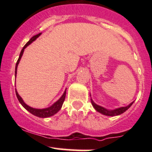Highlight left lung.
<instances>
[{
    "mask_svg": "<svg viewBox=\"0 0 152 152\" xmlns=\"http://www.w3.org/2000/svg\"><path fill=\"white\" fill-rule=\"evenodd\" d=\"M91 103H92V105H93V107L95 108V110H96L97 112H99V113H102V114L104 115L115 116V115H119L122 114V113H124V112L126 111V110H128V109L132 105V104L134 103V102H132L130 104L126 106V107H120V108L115 109V110H107V109L104 108V107H101V106L97 105L96 104H95L94 102H93V101L92 100V99H91Z\"/></svg>",
    "mask_w": 152,
    "mask_h": 152,
    "instance_id": "8db88e82",
    "label": "left lung"
}]
</instances>
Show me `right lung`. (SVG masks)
I'll return each mask as SVG.
<instances>
[{
    "instance_id": "1",
    "label": "right lung",
    "mask_w": 152,
    "mask_h": 152,
    "mask_svg": "<svg viewBox=\"0 0 152 152\" xmlns=\"http://www.w3.org/2000/svg\"><path fill=\"white\" fill-rule=\"evenodd\" d=\"M40 34H41V33H39V34H38L35 35V36L32 37L30 39V40H29L28 42H27L25 45H24V47L23 48V49L21 50L20 53V56H19V58H18V61H17L16 66H15V77H16L18 65V64H19V62H20V60L21 57H22L23 53V51H24V49L28 46V45H30L32 42H34V41L37 38L39 37L40 36ZM15 93H16V96H17V98H18V101H19L20 103L22 104L23 107L26 110H28L29 113H31L32 115H35V116H37V117H39V118L50 117V116H52V115H53L56 114L57 112H59V110L61 109V107H62V104H63V102H64V101H65V96H66V90H65V91L64 92V93H63V95L62 96V97H61L60 99L57 101V102H55V103L53 104L52 106H50V107H48V108H45V109H35V108H32V107H29V106L27 105L26 104L24 103L23 100L22 98L19 96L18 93L17 92L16 89H15Z\"/></svg>"
}]
</instances>
